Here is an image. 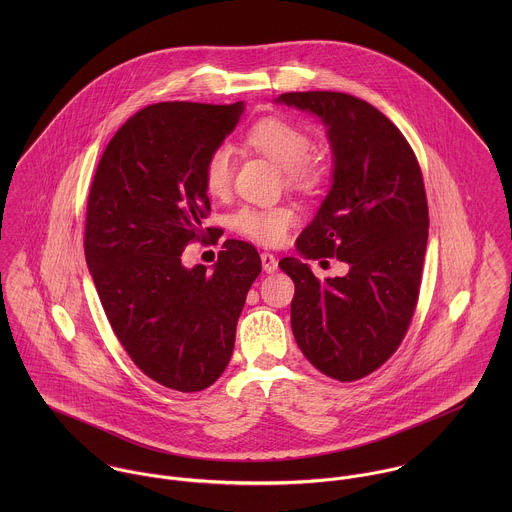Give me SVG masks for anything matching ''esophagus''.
Returning a JSON list of instances; mask_svg holds the SVG:
<instances>
[{
    "instance_id": "1",
    "label": "esophagus",
    "mask_w": 512,
    "mask_h": 512,
    "mask_svg": "<svg viewBox=\"0 0 512 512\" xmlns=\"http://www.w3.org/2000/svg\"><path fill=\"white\" fill-rule=\"evenodd\" d=\"M260 258H262V268H264V272H266V274H274V272H278V260H276V256H274V254L264 252Z\"/></svg>"
}]
</instances>
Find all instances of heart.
Masks as SVG:
<instances>
[{
    "mask_svg": "<svg viewBox=\"0 0 512 512\" xmlns=\"http://www.w3.org/2000/svg\"><path fill=\"white\" fill-rule=\"evenodd\" d=\"M248 146L268 157L286 173L288 185L313 189L323 179V169L309 159L311 138L305 130L284 118H266L254 124L246 134ZM232 151L228 146L215 147L203 167L205 187L211 195H226L232 181ZM297 220L292 207H242L230 217V226L262 244H280Z\"/></svg>",
    "mask_w": 512,
    "mask_h": 512,
    "instance_id": "b5f03b06",
    "label": "heart"
}]
</instances>
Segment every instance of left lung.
I'll use <instances>...</instances> for the list:
<instances>
[{
	"mask_svg": "<svg viewBox=\"0 0 512 512\" xmlns=\"http://www.w3.org/2000/svg\"><path fill=\"white\" fill-rule=\"evenodd\" d=\"M325 126L331 187L280 260L295 284L292 331L305 359L351 382L398 349L416 309L428 244V201L412 147L374 106L343 92H288L276 98ZM337 255L343 279L319 283L307 259Z\"/></svg>",
	"mask_w": 512,
	"mask_h": 512,
	"instance_id": "8db88e82",
	"label": "left lung"
}]
</instances>
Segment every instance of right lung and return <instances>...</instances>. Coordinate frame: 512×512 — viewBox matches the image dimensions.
I'll return each mask as SVG.
<instances>
[{
  "mask_svg": "<svg viewBox=\"0 0 512 512\" xmlns=\"http://www.w3.org/2000/svg\"><path fill=\"white\" fill-rule=\"evenodd\" d=\"M242 112L244 102L147 106L110 140L90 187L84 254L106 317L132 361L179 392L224 372L262 270L256 248L232 238L211 272L181 262L211 211L205 161Z\"/></svg>",
  "mask_w": 512,
  "mask_h": 512,
  "instance_id": "add662e5",
  "label": "right lung"
}]
</instances>
